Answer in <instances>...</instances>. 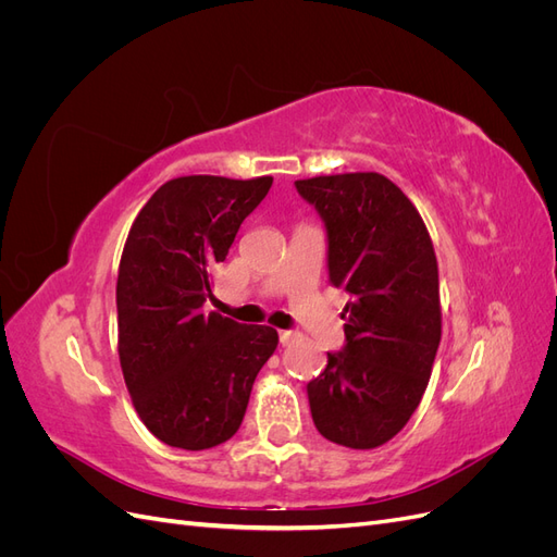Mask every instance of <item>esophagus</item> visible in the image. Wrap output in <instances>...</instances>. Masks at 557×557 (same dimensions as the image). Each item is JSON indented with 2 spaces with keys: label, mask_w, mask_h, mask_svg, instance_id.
<instances>
[{
  "label": "esophagus",
  "mask_w": 557,
  "mask_h": 557,
  "mask_svg": "<svg viewBox=\"0 0 557 557\" xmlns=\"http://www.w3.org/2000/svg\"><path fill=\"white\" fill-rule=\"evenodd\" d=\"M278 339H281L283 346H290V344L297 339V334L290 332V330H281V332H278Z\"/></svg>",
  "instance_id": "esophagus-1"
}]
</instances>
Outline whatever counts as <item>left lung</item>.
I'll return each instance as SVG.
<instances>
[{
  "label": "left lung",
  "instance_id": "left-lung-1",
  "mask_svg": "<svg viewBox=\"0 0 557 557\" xmlns=\"http://www.w3.org/2000/svg\"><path fill=\"white\" fill-rule=\"evenodd\" d=\"M327 230L330 283L350 295L346 346L307 385L325 440L369 450L409 423L442 342L440 269L411 199L376 172L295 181Z\"/></svg>",
  "mask_w": 557,
  "mask_h": 557
}]
</instances>
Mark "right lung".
I'll return each mask as SVG.
<instances>
[{
    "label": "right lung",
    "instance_id": "1",
    "mask_svg": "<svg viewBox=\"0 0 557 557\" xmlns=\"http://www.w3.org/2000/svg\"><path fill=\"white\" fill-rule=\"evenodd\" d=\"M272 181L172 178L129 227L115 285L117 358L141 423L166 446L205 450L232 440L278 346L274 327L201 311L213 267Z\"/></svg>",
    "mask_w": 557,
    "mask_h": 557
}]
</instances>
